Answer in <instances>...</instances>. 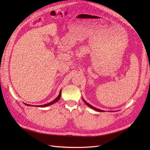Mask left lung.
<instances>
[{"label":"left lung","instance_id":"obj_1","mask_svg":"<svg viewBox=\"0 0 150 150\" xmlns=\"http://www.w3.org/2000/svg\"><path fill=\"white\" fill-rule=\"evenodd\" d=\"M83 101H84V103H86V105H88L89 107H90L91 108H92V109H95V110H96V111H99V112H103L104 111H103V110H101V109H97V108H95V107H93V106H92V105H91L90 104H89L88 103H87V102H86L83 98Z\"/></svg>","mask_w":150,"mask_h":150}]
</instances>
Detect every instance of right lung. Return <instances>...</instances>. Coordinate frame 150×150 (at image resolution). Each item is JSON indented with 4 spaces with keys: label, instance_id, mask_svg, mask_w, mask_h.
I'll list each match as a JSON object with an SVG mask.
<instances>
[{
    "label": "right lung",
    "instance_id": "right-lung-1",
    "mask_svg": "<svg viewBox=\"0 0 150 150\" xmlns=\"http://www.w3.org/2000/svg\"><path fill=\"white\" fill-rule=\"evenodd\" d=\"M61 90L60 91V92H59V93L58 96L56 98H55L54 100H53L52 101L50 102V103H47V104H45V105H38V106H37V107L44 108V107H46V106H48L52 105L54 104V103H56V102H57V101L60 99V98H61ZM24 104H25V105H26L27 106H31V105H28V104H25V103H24Z\"/></svg>",
    "mask_w": 150,
    "mask_h": 150
}]
</instances>
